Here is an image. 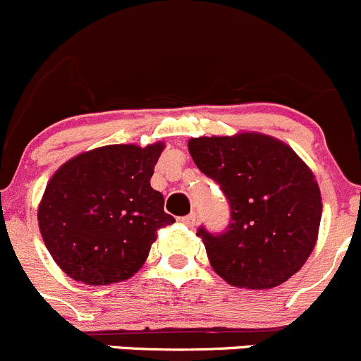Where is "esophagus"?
Here are the masks:
<instances>
[{
	"label": "esophagus",
	"mask_w": 361,
	"mask_h": 361,
	"mask_svg": "<svg viewBox=\"0 0 361 361\" xmlns=\"http://www.w3.org/2000/svg\"><path fill=\"white\" fill-rule=\"evenodd\" d=\"M180 223L185 224L188 228H192V226H195V223H196V214L191 212V214H188V216L180 217Z\"/></svg>",
	"instance_id": "esophagus-1"
}]
</instances>
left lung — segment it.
Returning a JSON list of instances; mask_svg holds the SVG:
<instances>
[{"label":"left lung","mask_w":361,"mask_h":361,"mask_svg":"<svg viewBox=\"0 0 361 361\" xmlns=\"http://www.w3.org/2000/svg\"><path fill=\"white\" fill-rule=\"evenodd\" d=\"M189 154L231 207L223 235L200 228L214 272L245 290H270L302 269L319 233L321 191L283 140L256 131L189 138Z\"/></svg>","instance_id":"obj_1"}]
</instances>
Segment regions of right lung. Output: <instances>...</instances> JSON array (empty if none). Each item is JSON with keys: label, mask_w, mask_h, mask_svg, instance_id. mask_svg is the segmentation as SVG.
<instances>
[{"label": "right lung", "mask_w": 361, "mask_h": 361, "mask_svg": "<svg viewBox=\"0 0 361 361\" xmlns=\"http://www.w3.org/2000/svg\"><path fill=\"white\" fill-rule=\"evenodd\" d=\"M163 149V142L103 145L56 170L38 205V226L68 277L106 286L142 269L159 228L176 223L151 188Z\"/></svg>", "instance_id": "obj_1"}]
</instances>
